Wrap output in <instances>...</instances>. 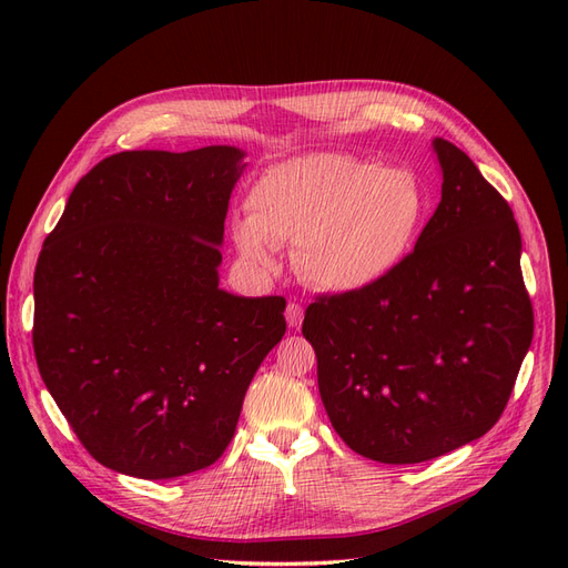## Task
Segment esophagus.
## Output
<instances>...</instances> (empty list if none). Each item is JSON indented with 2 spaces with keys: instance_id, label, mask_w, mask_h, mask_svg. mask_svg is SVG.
<instances>
[{
  "instance_id": "1",
  "label": "esophagus",
  "mask_w": 568,
  "mask_h": 568,
  "mask_svg": "<svg viewBox=\"0 0 568 568\" xmlns=\"http://www.w3.org/2000/svg\"><path fill=\"white\" fill-rule=\"evenodd\" d=\"M303 322V305L296 303V301H288L286 305V324L291 326V329H298Z\"/></svg>"
}]
</instances>
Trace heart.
<instances>
[{"label": "heart", "mask_w": 568, "mask_h": 568, "mask_svg": "<svg viewBox=\"0 0 568 568\" xmlns=\"http://www.w3.org/2000/svg\"><path fill=\"white\" fill-rule=\"evenodd\" d=\"M424 215V189L409 170L324 151L267 168L232 236L255 270L274 265L280 244H296V267L307 282L359 291L400 267Z\"/></svg>", "instance_id": "b5f03b06"}]
</instances>
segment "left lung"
<instances>
[{
    "mask_svg": "<svg viewBox=\"0 0 568 568\" xmlns=\"http://www.w3.org/2000/svg\"><path fill=\"white\" fill-rule=\"evenodd\" d=\"M443 194L415 251L379 284L317 296L303 336L334 432L384 464L462 448L503 417L532 338L509 203L448 140Z\"/></svg>",
    "mask_w": 568,
    "mask_h": 568,
    "instance_id": "1",
    "label": "left lung"
}]
</instances>
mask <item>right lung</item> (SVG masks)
I'll list each match as a JSON object with an SVG mask.
<instances>
[{
    "instance_id": "obj_1",
    "label": "right lung",
    "mask_w": 568,
    "mask_h": 568,
    "mask_svg": "<svg viewBox=\"0 0 568 568\" xmlns=\"http://www.w3.org/2000/svg\"><path fill=\"white\" fill-rule=\"evenodd\" d=\"M244 151H120L84 175L36 267L32 348L82 448L136 478L227 450L244 395L286 332V298L217 286Z\"/></svg>"
}]
</instances>
